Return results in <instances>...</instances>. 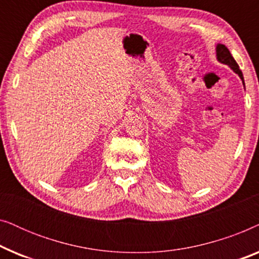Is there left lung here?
I'll return each instance as SVG.
<instances>
[{"label": "left lung", "instance_id": "8db88e82", "mask_svg": "<svg viewBox=\"0 0 259 259\" xmlns=\"http://www.w3.org/2000/svg\"><path fill=\"white\" fill-rule=\"evenodd\" d=\"M217 59H218V61L224 63V65H228L229 67H231V68L235 70L237 74H238L239 77L243 80V83H244L243 73L240 72L238 63H237L236 60L232 58L231 53H230L228 47H225L224 45H218L217 46Z\"/></svg>", "mask_w": 259, "mask_h": 259}]
</instances>
